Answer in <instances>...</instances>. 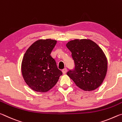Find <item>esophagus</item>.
<instances>
[{"mask_svg":"<svg viewBox=\"0 0 122 122\" xmlns=\"http://www.w3.org/2000/svg\"><path fill=\"white\" fill-rule=\"evenodd\" d=\"M67 68H64L63 69H62V73H63V74H65L66 73H67Z\"/></svg>","mask_w":122,"mask_h":122,"instance_id":"1","label":"esophagus"}]
</instances>
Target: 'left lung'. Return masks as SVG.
<instances>
[{"mask_svg": "<svg viewBox=\"0 0 122 122\" xmlns=\"http://www.w3.org/2000/svg\"><path fill=\"white\" fill-rule=\"evenodd\" d=\"M66 46L71 52L75 69L67 75L77 86L84 91L94 90L104 81L108 69V61L98 45L90 39L71 40Z\"/></svg>", "mask_w": 122, "mask_h": 122, "instance_id": "left-lung-1", "label": "left lung"}]
</instances>
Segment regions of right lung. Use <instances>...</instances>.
I'll use <instances>...</instances> for the list:
<instances>
[{"label":"right lung","mask_w":122,"mask_h":122,"mask_svg":"<svg viewBox=\"0 0 122 122\" xmlns=\"http://www.w3.org/2000/svg\"><path fill=\"white\" fill-rule=\"evenodd\" d=\"M56 42L51 39H40L29 47L24 55L21 67L22 77L36 92H45L51 90L62 74L51 56Z\"/></svg>","instance_id":"add662e5"}]
</instances>
